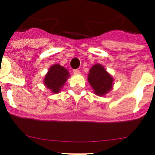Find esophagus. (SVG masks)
<instances>
[{"mask_svg": "<svg viewBox=\"0 0 155 155\" xmlns=\"http://www.w3.org/2000/svg\"><path fill=\"white\" fill-rule=\"evenodd\" d=\"M73 73H74V74H80V70H78V69H76V70H73Z\"/></svg>", "mask_w": 155, "mask_h": 155, "instance_id": "esophagus-1", "label": "esophagus"}]
</instances>
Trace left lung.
<instances>
[{
	"mask_svg": "<svg viewBox=\"0 0 155 155\" xmlns=\"http://www.w3.org/2000/svg\"><path fill=\"white\" fill-rule=\"evenodd\" d=\"M88 80L95 93L98 96L106 94L112 87L113 79L101 64L94 65L89 70Z\"/></svg>",
	"mask_w": 155,
	"mask_h": 155,
	"instance_id": "1",
	"label": "left lung"
}]
</instances>
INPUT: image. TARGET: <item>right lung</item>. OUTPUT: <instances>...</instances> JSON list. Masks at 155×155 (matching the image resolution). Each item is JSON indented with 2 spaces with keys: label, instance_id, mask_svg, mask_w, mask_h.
Here are the masks:
<instances>
[{
  "label": "right lung",
  "instance_id": "obj_1",
  "mask_svg": "<svg viewBox=\"0 0 155 155\" xmlns=\"http://www.w3.org/2000/svg\"><path fill=\"white\" fill-rule=\"evenodd\" d=\"M69 77L70 74L66 68L58 64L54 65L46 75L44 84L48 89H51L53 93H58Z\"/></svg>",
  "mask_w": 155,
  "mask_h": 155
}]
</instances>
